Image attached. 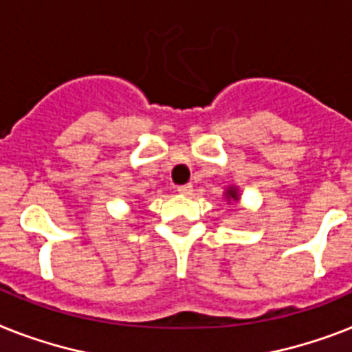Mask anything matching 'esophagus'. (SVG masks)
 <instances>
[{"label": "esophagus", "mask_w": 352, "mask_h": 352, "mask_svg": "<svg viewBox=\"0 0 352 352\" xmlns=\"http://www.w3.org/2000/svg\"><path fill=\"white\" fill-rule=\"evenodd\" d=\"M178 194H182V196H190V194H192V185L188 183V185H182V187H178Z\"/></svg>", "instance_id": "esophagus-1"}]
</instances>
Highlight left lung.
Returning <instances> with one entry per match:
<instances>
[{"label": "left lung", "instance_id": "8db88e82", "mask_svg": "<svg viewBox=\"0 0 352 352\" xmlns=\"http://www.w3.org/2000/svg\"><path fill=\"white\" fill-rule=\"evenodd\" d=\"M225 199L228 203H239L241 199V194H239V188L235 187V185H230V187H226V190L223 192Z\"/></svg>", "mask_w": 352, "mask_h": 352}]
</instances>
